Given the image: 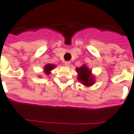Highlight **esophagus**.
<instances>
[{
	"instance_id": "esophagus-1",
	"label": "esophagus",
	"mask_w": 134,
	"mask_h": 134,
	"mask_svg": "<svg viewBox=\"0 0 134 134\" xmlns=\"http://www.w3.org/2000/svg\"><path fill=\"white\" fill-rule=\"evenodd\" d=\"M64 65L66 66V67H69L70 66V62H65L64 63Z\"/></svg>"
}]
</instances>
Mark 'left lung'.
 Segmentation results:
<instances>
[{"label": "left lung", "mask_w": 134, "mask_h": 134, "mask_svg": "<svg viewBox=\"0 0 134 134\" xmlns=\"http://www.w3.org/2000/svg\"><path fill=\"white\" fill-rule=\"evenodd\" d=\"M78 81L85 86H91L96 82L95 75L92 74V70L84 64L80 68H76Z\"/></svg>", "instance_id": "obj_1"}]
</instances>
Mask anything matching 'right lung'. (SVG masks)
I'll return each instance as SVG.
<instances>
[{
  "label": "right lung",
  "instance_id": "1",
  "mask_svg": "<svg viewBox=\"0 0 134 134\" xmlns=\"http://www.w3.org/2000/svg\"><path fill=\"white\" fill-rule=\"evenodd\" d=\"M56 67V65L52 64H48L43 67V72L46 75H49L51 74V70H52Z\"/></svg>",
  "mask_w": 134,
  "mask_h": 134
}]
</instances>
